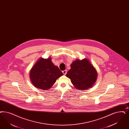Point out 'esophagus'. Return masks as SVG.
<instances>
[{"label": "esophagus", "mask_w": 129, "mask_h": 129, "mask_svg": "<svg viewBox=\"0 0 129 129\" xmlns=\"http://www.w3.org/2000/svg\"><path fill=\"white\" fill-rule=\"evenodd\" d=\"M62 72H63V74L64 75H66V74H67V71L66 70H65V71H62Z\"/></svg>", "instance_id": "obj_1"}]
</instances>
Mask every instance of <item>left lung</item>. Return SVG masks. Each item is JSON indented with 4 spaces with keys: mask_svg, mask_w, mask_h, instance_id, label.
Wrapping results in <instances>:
<instances>
[{
    "mask_svg": "<svg viewBox=\"0 0 129 129\" xmlns=\"http://www.w3.org/2000/svg\"><path fill=\"white\" fill-rule=\"evenodd\" d=\"M71 67L66 76L71 79L76 88L84 90L92 86L96 80L97 73L88 59L76 60Z\"/></svg>",
    "mask_w": 129,
    "mask_h": 129,
    "instance_id": "left-lung-1",
    "label": "left lung"
}]
</instances>
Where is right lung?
Returning <instances> with one entry per match:
<instances>
[{
  "mask_svg": "<svg viewBox=\"0 0 129 129\" xmlns=\"http://www.w3.org/2000/svg\"><path fill=\"white\" fill-rule=\"evenodd\" d=\"M63 74L55 66L50 58H40L30 71V78L33 85L38 89H50L57 79Z\"/></svg>",
  "mask_w": 129,
  "mask_h": 129,
  "instance_id": "add662e5",
  "label": "right lung"
}]
</instances>
